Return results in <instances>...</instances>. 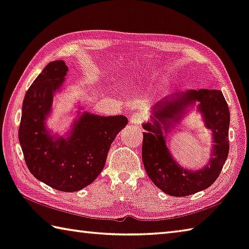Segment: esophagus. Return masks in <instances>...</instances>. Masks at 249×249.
Masks as SVG:
<instances>
[{"instance_id": "34e87169", "label": "esophagus", "mask_w": 249, "mask_h": 249, "mask_svg": "<svg viewBox=\"0 0 249 249\" xmlns=\"http://www.w3.org/2000/svg\"><path fill=\"white\" fill-rule=\"evenodd\" d=\"M142 122V116L137 112H134L129 117V123L133 125H139Z\"/></svg>"}]
</instances>
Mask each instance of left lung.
<instances>
[{"label":"left lung","instance_id":"8db88e82","mask_svg":"<svg viewBox=\"0 0 249 249\" xmlns=\"http://www.w3.org/2000/svg\"><path fill=\"white\" fill-rule=\"evenodd\" d=\"M194 106L202 114L206 128L212 130L214 140L210 160L199 170L180 167L166 146L168 130ZM151 113L150 122L142 124V162L153 184L174 197L193 195L211 186L221 173L230 148V110L223 93L208 89L178 91L160 100Z\"/></svg>","mask_w":249,"mask_h":249}]
</instances>
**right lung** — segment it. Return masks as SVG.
I'll list each match as a JSON object with an SVG mask.
<instances>
[{
	"label": "right lung",
	"mask_w": 249,
	"mask_h": 249,
	"mask_svg": "<svg viewBox=\"0 0 249 249\" xmlns=\"http://www.w3.org/2000/svg\"><path fill=\"white\" fill-rule=\"evenodd\" d=\"M67 71L64 61H54L35 79L22 102L18 138L30 173L50 187L71 193L98 178L111 143L128 120L79 112L66 137L52 135L46 121Z\"/></svg>",
	"instance_id": "obj_1"
}]
</instances>
